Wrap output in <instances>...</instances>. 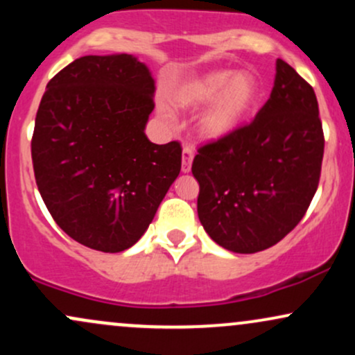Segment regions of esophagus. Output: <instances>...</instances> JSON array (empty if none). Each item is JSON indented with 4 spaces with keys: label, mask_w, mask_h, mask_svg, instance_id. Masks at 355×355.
<instances>
[{
    "label": "esophagus",
    "mask_w": 355,
    "mask_h": 355,
    "mask_svg": "<svg viewBox=\"0 0 355 355\" xmlns=\"http://www.w3.org/2000/svg\"><path fill=\"white\" fill-rule=\"evenodd\" d=\"M191 162H193V148L189 145L183 146L182 152V172L189 173L191 170Z\"/></svg>",
    "instance_id": "esophagus-1"
}]
</instances>
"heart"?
<instances>
[{
  "label": "heart",
  "instance_id": "heart-1",
  "mask_svg": "<svg viewBox=\"0 0 355 355\" xmlns=\"http://www.w3.org/2000/svg\"><path fill=\"white\" fill-rule=\"evenodd\" d=\"M262 98V87L254 73L215 68L189 76L168 93L170 105L195 110L207 103L197 116L203 140L218 141L237 133L254 116Z\"/></svg>",
  "mask_w": 355,
  "mask_h": 355
}]
</instances>
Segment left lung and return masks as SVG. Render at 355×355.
<instances>
[{
    "instance_id": "obj_1",
    "label": "left lung",
    "mask_w": 355,
    "mask_h": 355,
    "mask_svg": "<svg viewBox=\"0 0 355 355\" xmlns=\"http://www.w3.org/2000/svg\"><path fill=\"white\" fill-rule=\"evenodd\" d=\"M324 133L313 88L277 60L270 98L250 125L202 146L191 165L197 211L214 242L235 254L275 245L311 205Z\"/></svg>"
}]
</instances>
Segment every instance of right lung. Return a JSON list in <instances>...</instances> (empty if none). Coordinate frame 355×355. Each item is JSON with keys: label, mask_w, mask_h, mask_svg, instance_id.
Here are the masks:
<instances>
[{"label": "right lung", "mask_w": 355, "mask_h": 355, "mask_svg": "<svg viewBox=\"0 0 355 355\" xmlns=\"http://www.w3.org/2000/svg\"><path fill=\"white\" fill-rule=\"evenodd\" d=\"M153 93L152 71L133 55L81 56L46 85L31 140L36 185L81 245H135L180 173V144L145 135Z\"/></svg>", "instance_id": "add662e5"}]
</instances>
